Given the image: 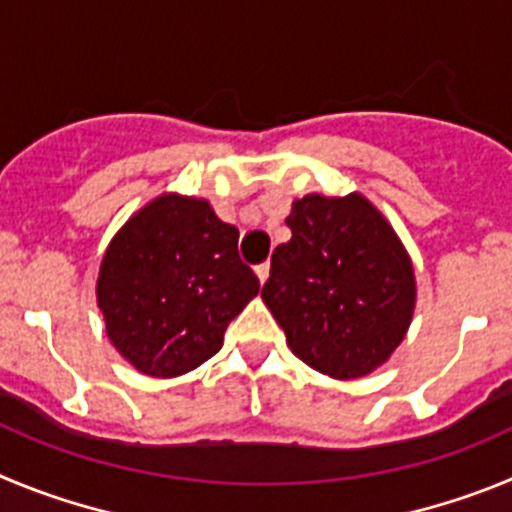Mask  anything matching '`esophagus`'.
Masks as SVG:
<instances>
[{"mask_svg": "<svg viewBox=\"0 0 512 512\" xmlns=\"http://www.w3.org/2000/svg\"><path fill=\"white\" fill-rule=\"evenodd\" d=\"M255 275H257V280H260V283H267V278H270V265H257L255 267Z\"/></svg>", "mask_w": 512, "mask_h": 512, "instance_id": "obj_1", "label": "esophagus"}]
</instances>
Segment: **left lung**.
Segmentation results:
<instances>
[{"instance_id":"8db88e82","label":"left lung","mask_w":512,"mask_h":512,"mask_svg":"<svg viewBox=\"0 0 512 512\" xmlns=\"http://www.w3.org/2000/svg\"><path fill=\"white\" fill-rule=\"evenodd\" d=\"M262 301L308 367L357 380L390 359L416 311L413 260L362 193H308L285 219Z\"/></svg>"}]
</instances>
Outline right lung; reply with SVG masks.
I'll use <instances>...</instances> for the list:
<instances>
[{
  "label": "right lung",
  "mask_w": 512,
  "mask_h": 512,
  "mask_svg": "<svg viewBox=\"0 0 512 512\" xmlns=\"http://www.w3.org/2000/svg\"><path fill=\"white\" fill-rule=\"evenodd\" d=\"M237 239L209 201L170 191L119 227L101 257L96 306L137 372L186 375L222 349L229 321L260 290Z\"/></svg>",
  "instance_id": "right-lung-1"
}]
</instances>
